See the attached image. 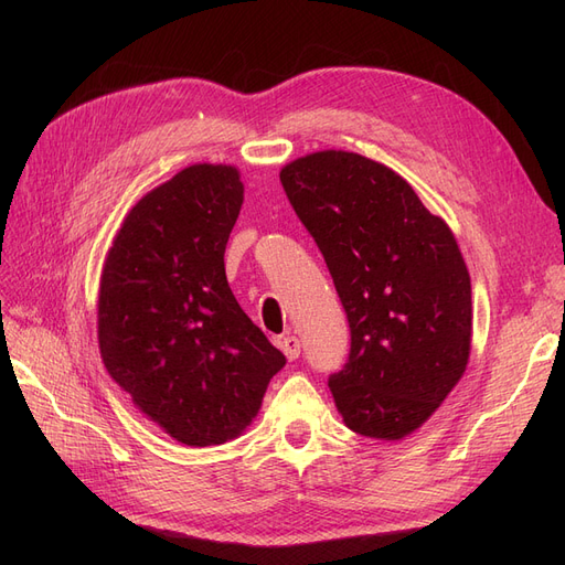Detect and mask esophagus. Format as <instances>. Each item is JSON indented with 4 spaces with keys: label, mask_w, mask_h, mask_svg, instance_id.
Here are the masks:
<instances>
[{
    "label": "esophagus",
    "mask_w": 565,
    "mask_h": 565,
    "mask_svg": "<svg viewBox=\"0 0 565 565\" xmlns=\"http://www.w3.org/2000/svg\"><path fill=\"white\" fill-rule=\"evenodd\" d=\"M278 347L282 349V353L289 358V361H297L299 353H301V344H299L297 337H280Z\"/></svg>",
    "instance_id": "1"
}]
</instances>
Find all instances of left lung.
<instances>
[{
    "instance_id": "8db88e82",
    "label": "left lung",
    "mask_w": 565,
    "mask_h": 565,
    "mask_svg": "<svg viewBox=\"0 0 565 565\" xmlns=\"http://www.w3.org/2000/svg\"><path fill=\"white\" fill-rule=\"evenodd\" d=\"M280 181L349 318V361L328 382L339 415L355 434L401 440L469 363L471 280L455 235L403 177L358 152H311Z\"/></svg>"
}]
</instances>
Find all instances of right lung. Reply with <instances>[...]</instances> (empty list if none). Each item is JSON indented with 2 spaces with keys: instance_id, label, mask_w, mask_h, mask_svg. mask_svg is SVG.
Returning <instances> with one entry per match:
<instances>
[{
  "instance_id": "1",
  "label": "right lung",
  "mask_w": 565,
  "mask_h": 565,
  "mask_svg": "<svg viewBox=\"0 0 565 565\" xmlns=\"http://www.w3.org/2000/svg\"><path fill=\"white\" fill-rule=\"evenodd\" d=\"M243 193L231 164L181 169L134 204L100 273L106 370L148 419L193 448L241 436L285 365L226 280Z\"/></svg>"
}]
</instances>
